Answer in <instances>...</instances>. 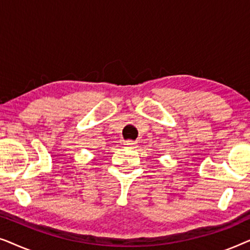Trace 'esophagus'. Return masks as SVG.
Returning <instances> with one entry per match:
<instances>
[{
  "label": "esophagus",
  "mask_w": 250,
  "mask_h": 250,
  "mask_svg": "<svg viewBox=\"0 0 250 250\" xmlns=\"http://www.w3.org/2000/svg\"><path fill=\"white\" fill-rule=\"evenodd\" d=\"M124 145L126 146H128V148H136V146H138V143L134 141H125Z\"/></svg>",
  "instance_id": "1"
}]
</instances>
